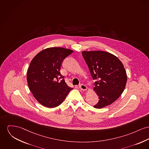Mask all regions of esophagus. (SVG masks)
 Masks as SVG:
<instances>
[{"label":"esophagus","mask_w":149,"mask_h":149,"mask_svg":"<svg viewBox=\"0 0 149 149\" xmlns=\"http://www.w3.org/2000/svg\"><path fill=\"white\" fill-rule=\"evenodd\" d=\"M79 88L82 90V91H86L87 90V87L84 84H81L79 85Z\"/></svg>","instance_id":"obj_1"}]
</instances>
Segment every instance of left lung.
<instances>
[{
  "label": "left lung",
  "mask_w": 149,
  "mask_h": 149,
  "mask_svg": "<svg viewBox=\"0 0 149 149\" xmlns=\"http://www.w3.org/2000/svg\"><path fill=\"white\" fill-rule=\"evenodd\" d=\"M93 79L94 90L99 97L94 108L102 109L118 99L125 89L127 76L121 61L114 55L102 51L82 52Z\"/></svg>",
  "instance_id": "obj_1"
}]
</instances>
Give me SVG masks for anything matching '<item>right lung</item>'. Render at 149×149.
Returning <instances> with one entry per match:
<instances>
[{"label": "right lung", "instance_id": "add662e5", "mask_svg": "<svg viewBox=\"0 0 149 149\" xmlns=\"http://www.w3.org/2000/svg\"><path fill=\"white\" fill-rule=\"evenodd\" d=\"M73 50L50 47L42 50L30 62L27 82L30 91L42 105L54 108L61 104L73 88L69 87L60 72L61 63Z\"/></svg>", "mask_w": 149, "mask_h": 149}]
</instances>
